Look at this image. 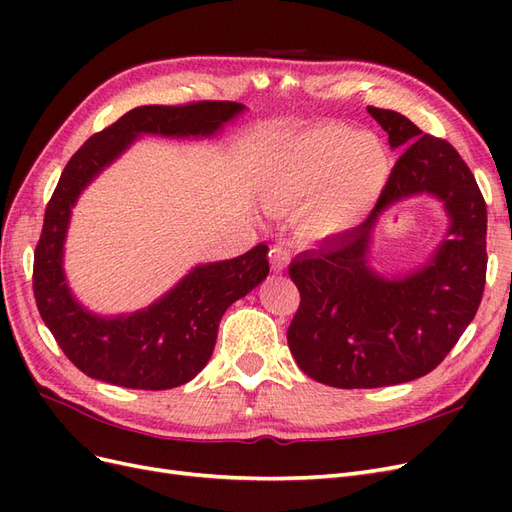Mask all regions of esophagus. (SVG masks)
<instances>
[{
	"label": "esophagus",
	"mask_w": 512,
	"mask_h": 512,
	"mask_svg": "<svg viewBox=\"0 0 512 512\" xmlns=\"http://www.w3.org/2000/svg\"><path fill=\"white\" fill-rule=\"evenodd\" d=\"M269 256H271V267H273V271H284V269H286L288 260H290V254H288L286 247L275 245Z\"/></svg>",
	"instance_id": "34e87169"
}]
</instances>
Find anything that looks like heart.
I'll return each instance as SVG.
<instances>
[{"label": "heart", "mask_w": 512, "mask_h": 512, "mask_svg": "<svg viewBox=\"0 0 512 512\" xmlns=\"http://www.w3.org/2000/svg\"><path fill=\"white\" fill-rule=\"evenodd\" d=\"M391 175V160L378 136L346 128L301 132L277 149L267 166V190L282 205L316 196L309 226L333 235L359 224L374 209Z\"/></svg>", "instance_id": "b5f03b06"}]
</instances>
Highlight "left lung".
I'll return each instance as SVG.
<instances>
[{"label":"left lung","instance_id":"left-lung-1","mask_svg":"<svg viewBox=\"0 0 512 512\" xmlns=\"http://www.w3.org/2000/svg\"><path fill=\"white\" fill-rule=\"evenodd\" d=\"M367 111L391 149H405L374 213L288 267L301 292L288 327L290 352L303 374L335 389H378L436 369L476 316L487 273V205L468 164L408 117ZM421 193L443 203L447 235L423 268L384 278L368 265L377 213Z\"/></svg>","mask_w":512,"mask_h":512}]
</instances>
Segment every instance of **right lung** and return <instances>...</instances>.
I'll return each mask as SVG.
<instances>
[{"instance_id": "right-lung-1", "label": "right lung", "mask_w": 512, "mask_h": 512, "mask_svg": "<svg viewBox=\"0 0 512 512\" xmlns=\"http://www.w3.org/2000/svg\"><path fill=\"white\" fill-rule=\"evenodd\" d=\"M243 111L237 102L138 106L91 136L66 164L46 205L34 252V297L59 348L89 378L143 391L190 382L211 359L226 309L269 275V247L260 243L243 256L196 265L149 307L100 316L76 301L64 271V243L76 200L136 138H209Z\"/></svg>"}]
</instances>
